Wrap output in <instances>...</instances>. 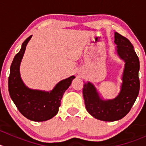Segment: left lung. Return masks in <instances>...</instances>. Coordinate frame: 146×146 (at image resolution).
Wrapping results in <instances>:
<instances>
[{
  "label": "left lung",
  "instance_id": "obj_1",
  "mask_svg": "<svg viewBox=\"0 0 146 146\" xmlns=\"http://www.w3.org/2000/svg\"><path fill=\"white\" fill-rule=\"evenodd\" d=\"M114 39L118 54L126 63L120 93L112 100L104 101L90 82L84 84L82 89L87 111L95 118L104 121H114L124 117L130 111L140 90L139 59L133 45L117 32L114 34Z\"/></svg>",
  "mask_w": 146,
  "mask_h": 146
}]
</instances>
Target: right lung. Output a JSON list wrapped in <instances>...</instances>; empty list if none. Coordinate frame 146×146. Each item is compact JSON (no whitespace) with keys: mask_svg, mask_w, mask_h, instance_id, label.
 Instances as JSON below:
<instances>
[{"mask_svg":"<svg viewBox=\"0 0 146 146\" xmlns=\"http://www.w3.org/2000/svg\"><path fill=\"white\" fill-rule=\"evenodd\" d=\"M31 37L32 35L23 42L21 49L12 62L8 78V89L10 98L24 117L35 121H44L51 119L58 113L63 95L75 76H70L58 82L50 92L27 88L20 78V65Z\"/></svg>","mask_w":146,"mask_h":146,"instance_id":"add662e5","label":"right lung"}]
</instances>
